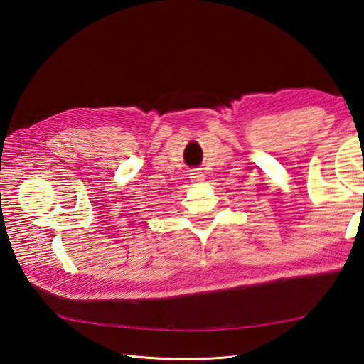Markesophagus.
I'll use <instances>...</instances> for the list:
<instances>
[{"mask_svg": "<svg viewBox=\"0 0 364 364\" xmlns=\"http://www.w3.org/2000/svg\"><path fill=\"white\" fill-rule=\"evenodd\" d=\"M204 179H205V176H204L201 168L191 169V171H190V181L191 182H203Z\"/></svg>", "mask_w": 364, "mask_h": 364, "instance_id": "obj_1", "label": "esophagus"}]
</instances>
